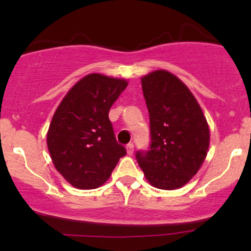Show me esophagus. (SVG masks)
Returning a JSON list of instances; mask_svg holds the SVG:
<instances>
[{"mask_svg": "<svg viewBox=\"0 0 251 251\" xmlns=\"http://www.w3.org/2000/svg\"><path fill=\"white\" fill-rule=\"evenodd\" d=\"M126 150H127V154L128 155L133 154V150H134L133 144H127V146H126Z\"/></svg>", "mask_w": 251, "mask_h": 251, "instance_id": "34e87169", "label": "esophagus"}]
</instances>
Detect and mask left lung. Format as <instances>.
I'll list each match as a JSON object with an SVG mask.
<instances>
[{"label":"left lung","instance_id":"1","mask_svg":"<svg viewBox=\"0 0 251 251\" xmlns=\"http://www.w3.org/2000/svg\"><path fill=\"white\" fill-rule=\"evenodd\" d=\"M150 114L151 145L138 151L137 162L152 186L175 190L185 185L208 153L210 131L200 103L177 76L154 71L142 77Z\"/></svg>","mask_w":251,"mask_h":251}]
</instances>
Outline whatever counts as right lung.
Returning a JSON list of instances; mask_svg holds the SVG:
<instances>
[{
	"label": "right lung",
	"mask_w": 251,
	"mask_h": 251,
	"mask_svg": "<svg viewBox=\"0 0 251 251\" xmlns=\"http://www.w3.org/2000/svg\"><path fill=\"white\" fill-rule=\"evenodd\" d=\"M126 87L125 79L88 74L70 89L54 113L48 151L55 169L77 189L99 188L126 154L108 118Z\"/></svg>",
	"instance_id": "obj_1"
}]
</instances>
